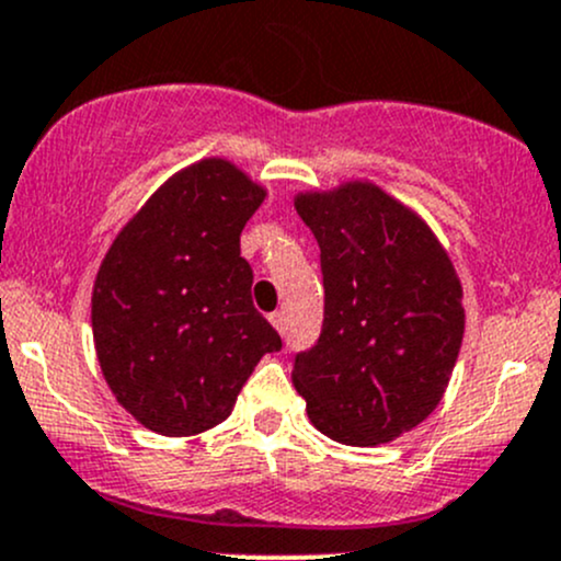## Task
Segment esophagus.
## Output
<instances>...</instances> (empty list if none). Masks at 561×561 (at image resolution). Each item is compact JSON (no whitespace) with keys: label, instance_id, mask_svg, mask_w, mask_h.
<instances>
[{"label":"esophagus","instance_id":"34e87169","mask_svg":"<svg viewBox=\"0 0 561 561\" xmlns=\"http://www.w3.org/2000/svg\"><path fill=\"white\" fill-rule=\"evenodd\" d=\"M268 320H271V325H274L279 333L287 331V314L285 312H274L268 317Z\"/></svg>","mask_w":561,"mask_h":561}]
</instances>
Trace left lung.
Segmentation results:
<instances>
[{"label": "left lung", "mask_w": 561, "mask_h": 561, "mask_svg": "<svg viewBox=\"0 0 561 561\" xmlns=\"http://www.w3.org/2000/svg\"><path fill=\"white\" fill-rule=\"evenodd\" d=\"M296 211L320 244L325 317L314 347L296 355L293 386L325 437L390 443L448 388L461 282L432 228L369 181L301 192Z\"/></svg>", "instance_id": "8db88e82"}]
</instances>
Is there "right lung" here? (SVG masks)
Wrapping results in <instances>:
<instances>
[{
    "label": "right lung",
    "instance_id": "1",
    "mask_svg": "<svg viewBox=\"0 0 561 561\" xmlns=\"http://www.w3.org/2000/svg\"><path fill=\"white\" fill-rule=\"evenodd\" d=\"M265 190L233 162L201 160L168 179L107 249L92 331L118 404L165 437H192L233 412L279 333L252 304L241 230Z\"/></svg>",
    "mask_w": 561,
    "mask_h": 561
}]
</instances>
